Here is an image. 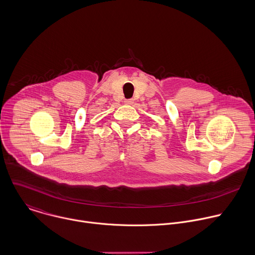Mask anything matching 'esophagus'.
<instances>
[{"mask_svg": "<svg viewBox=\"0 0 255 255\" xmlns=\"http://www.w3.org/2000/svg\"><path fill=\"white\" fill-rule=\"evenodd\" d=\"M124 103H125L126 105H132V104L134 103V100H133V99H125Z\"/></svg>", "mask_w": 255, "mask_h": 255, "instance_id": "1", "label": "esophagus"}]
</instances>
